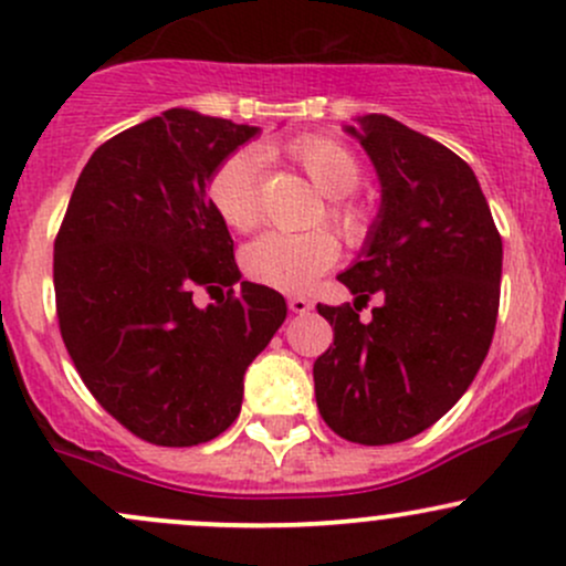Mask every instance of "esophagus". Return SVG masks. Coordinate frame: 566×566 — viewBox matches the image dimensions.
Listing matches in <instances>:
<instances>
[{
  "mask_svg": "<svg viewBox=\"0 0 566 566\" xmlns=\"http://www.w3.org/2000/svg\"><path fill=\"white\" fill-rule=\"evenodd\" d=\"M287 305H290L292 314H308V311L314 308V303H311L308 297H303V295H292V297H287Z\"/></svg>",
  "mask_w": 566,
  "mask_h": 566,
  "instance_id": "obj_1",
  "label": "esophagus"
}]
</instances>
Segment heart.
Listing matches in <instances>:
<instances>
[{"instance_id": "heart-1", "label": "heart", "mask_w": 566, "mask_h": 566, "mask_svg": "<svg viewBox=\"0 0 566 566\" xmlns=\"http://www.w3.org/2000/svg\"><path fill=\"white\" fill-rule=\"evenodd\" d=\"M287 154L308 175L316 191L333 199L329 220L343 231V237L359 242L367 231V216L346 201L348 193H354L361 184V167L354 151L337 140L311 135V138L290 143ZM258 178H261V154L255 148L231 154L212 175L210 201L223 223L233 231L255 229L261 218ZM337 255H340V244L327 229L303 233L269 231L244 247L242 265L252 282L271 290L301 292L324 274L337 261Z\"/></svg>"}]
</instances>
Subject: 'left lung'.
I'll return each mask as SVG.
<instances>
[{
	"label": "left lung",
	"instance_id": "1",
	"mask_svg": "<svg viewBox=\"0 0 566 566\" xmlns=\"http://www.w3.org/2000/svg\"><path fill=\"white\" fill-rule=\"evenodd\" d=\"M380 184L378 216L337 274L350 305H316L333 346L316 359L319 412L337 437L396 444L431 428L476 378L497 322L503 242L458 154L386 114L343 127ZM378 291L374 319L360 303Z\"/></svg>",
	"mask_w": 566,
	"mask_h": 566
}]
</instances>
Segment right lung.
<instances>
[{
  "instance_id": "right-lung-1",
  "label": "right lung",
  "mask_w": 566,
  "mask_h": 566,
  "mask_svg": "<svg viewBox=\"0 0 566 566\" xmlns=\"http://www.w3.org/2000/svg\"><path fill=\"white\" fill-rule=\"evenodd\" d=\"M258 135L191 108L140 122L90 157L57 231L53 282L71 361L103 409L151 444L220 437L242 409L247 367L287 316L276 290L242 282L207 193ZM201 286L230 295L199 310Z\"/></svg>"
}]
</instances>
